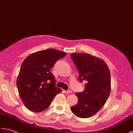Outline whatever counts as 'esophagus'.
<instances>
[{"mask_svg": "<svg viewBox=\"0 0 133 133\" xmlns=\"http://www.w3.org/2000/svg\"><path fill=\"white\" fill-rule=\"evenodd\" d=\"M64 92H65V93H66V94H70V93H72V91H70V90L64 91Z\"/></svg>", "mask_w": 133, "mask_h": 133, "instance_id": "esophagus-1", "label": "esophagus"}]
</instances>
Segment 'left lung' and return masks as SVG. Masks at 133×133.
<instances>
[{
    "label": "left lung",
    "instance_id": "1",
    "mask_svg": "<svg viewBox=\"0 0 133 133\" xmlns=\"http://www.w3.org/2000/svg\"><path fill=\"white\" fill-rule=\"evenodd\" d=\"M70 57L79 73L78 80L86 82L84 90L76 93L78 102L70 110L78 117L89 118L101 109L110 95V70L103 59L89 54L75 53Z\"/></svg>",
    "mask_w": 133,
    "mask_h": 133
}]
</instances>
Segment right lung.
<instances>
[{
  "label": "right lung",
  "instance_id": "obj_1",
  "mask_svg": "<svg viewBox=\"0 0 133 133\" xmlns=\"http://www.w3.org/2000/svg\"><path fill=\"white\" fill-rule=\"evenodd\" d=\"M66 53L48 49L30 55L22 64L17 80L19 94L25 107L39 112L49 107L62 90L56 87V80L50 72Z\"/></svg>",
  "mask_w": 133,
  "mask_h": 133
}]
</instances>
